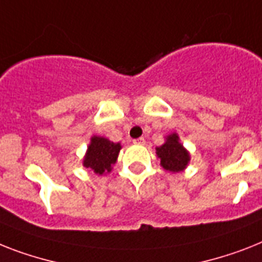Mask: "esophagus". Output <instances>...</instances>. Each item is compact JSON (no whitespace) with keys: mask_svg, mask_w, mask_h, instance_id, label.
<instances>
[{"mask_svg":"<svg viewBox=\"0 0 262 262\" xmlns=\"http://www.w3.org/2000/svg\"><path fill=\"white\" fill-rule=\"evenodd\" d=\"M134 143H135V144H144V143H146V140H144V138H138V139H134Z\"/></svg>","mask_w":262,"mask_h":262,"instance_id":"obj_1","label":"esophagus"}]
</instances>
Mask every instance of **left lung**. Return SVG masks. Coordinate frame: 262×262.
I'll return each mask as SVG.
<instances>
[{"mask_svg":"<svg viewBox=\"0 0 262 262\" xmlns=\"http://www.w3.org/2000/svg\"><path fill=\"white\" fill-rule=\"evenodd\" d=\"M157 155L161 159V166L167 171H183L190 162L189 151L179 142L178 134H171L166 138L162 146L157 147Z\"/></svg>","mask_w":262,"mask_h":262,"instance_id":"8db88e82","label":"left lung"}]
</instances>
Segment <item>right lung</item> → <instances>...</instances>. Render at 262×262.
<instances>
[{
  "mask_svg": "<svg viewBox=\"0 0 262 262\" xmlns=\"http://www.w3.org/2000/svg\"><path fill=\"white\" fill-rule=\"evenodd\" d=\"M120 148V143H114L103 136H92L83 159V166L92 170L95 174L103 175L104 172H110L112 165L116 163Z\"/></svg>",
  "mask_w": 262,
  "mask_h": 262,
  "instance_id": "1",
  "label": "right lung"
}]
</instances>
